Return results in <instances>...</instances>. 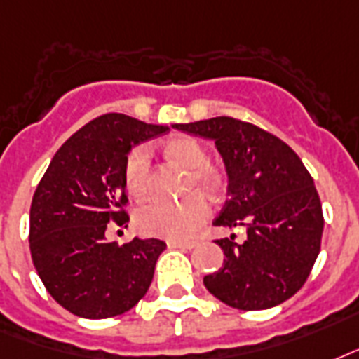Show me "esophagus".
Instances as JSON below:
<instances>
[{"instance_id":"34e87169","label":"esophagus","mask_w":359,"mask_h":359,"mask_svg":"<svg viewBox=\"0 0 359 359\" xmlns=\"http://www.w3.org/2000/svg\"><path fill=\"white\" fill-rule=\"evenodd\" d=\"M198 241L196 240H168L166 241V245L170 247V249H193L196 247Z\"/></svg>"}]
</instances>
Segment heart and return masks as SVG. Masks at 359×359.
I'll return each instance as SVG.
<instances>
[{
  "label": "heart",
  "mask_w": 359,
  "mask_h": 359,
  "mask_svg": "<svg viewBox=\"0 0 359 359\" xmlns=\"http://www.w3.org/2000/svg\"><path fill=\"white\" fill-rule=\"evenodd\" d=\"M165 154L176 163L189 168L187 193L194 189L204 191L210 196H219L226 189V177L219 168L210 165V155L194 138L180 136L165 144ZM123 183L127 193L140 198L149 189V151L138 146L127 155L123 166ZM210 204L202 193L195 191L180 202L148 200L135 213L138 232L155 238L182 240L189 238L210 217Z\"/></svg>",
  "instance_id": "1"
}]
</instances>
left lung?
<instances>
[{"label":"left lung","instance_id":"1","mask_svg":"<svg viewBox=\"0 0 359 359\" xmlns=\"http://www.w3.org/2000/svg\"><path fill=\"white\" fill-rule=\"evenodd\" d=\"M176 129L215 140L229 172V200L215 226H245L247 240H217L223 268L204 285L223 304L262 311L292 298L320 252L324 215L313 177L296 151L268 130L221 116Z\"/></svg>","mask_w":359,"mask_h":359}]
</instances>
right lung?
I'll return each instance as SVG.
<instances>
[{
    "label": "right lung",
    "instance_id": "right-lung-1",
    "mask_svg": "<svg viewBox=\"0 0 359 359\" xmlns=\"http://www.w3.org/2000/svg\"><path fill=\"white\" fill-rule=\"evenodd\" d=\"M168 130L104 114L76 130L41 177L29 210L32 260L50 296L73 315H123L148 292L165 241L118 245L104 234L129 221L123 166L130 148Z\"/></svg>",
    "mask_w": 359,
    "mask_h": 359
}]
</instances>
